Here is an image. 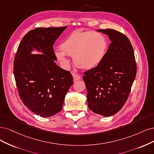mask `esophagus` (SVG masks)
I'll return each mask as SVG.
<instances>
[{"mask_svg": "<svg viewBox=\"0 0 154 154\" xmlns=\"http://www.w3.org/2000/svg\"><path fill=\"white\" fill-rule=\"evenodd\" d=\"M72 75H73V81H74V82L76 81H79V80H80V79H81V76L79 75H78V74L73 73V74H72Z\"/></svg>", "mask_w": 154, "mask_h": 154, "instance_id": "esophagus-1", "label": "esophagus"}]
</instances>
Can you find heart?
Instances as JSON below:
<instances>
[{
  "instance_id": "b5f03b06",
  "label": "heart",
  "mask_w": 154,
  "mask_h": 154,
  "mask_svg": "<svg viewBox=\"0 0 154 154\" xmlns=\"http://www.w3.org/2000/svg\"><path fill=\"white\" fill-rule=\"evenodd\" d=\"M107 41L103 34L93 32H76L69 36L60 48L56 51V56L63 65L68 66L69 60L66 55L73 56V63L82 69L90 70L97 66L107 52Z\"/></svg>"
}]
</instances>
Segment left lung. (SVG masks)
Listing matches in <instances>:
<instances>
[{
    "instance_id": "left-lung-1",
    "label": "left lung",
    "mask_w": 154,
    "mask_h": 154,
    "mask_svg": "<svg viewBox=\"0 0 154 154\" xmlns=\"http://www.w3.org/2000/svg\"><path fill=\"white\" fill-rule=\"evenodd\" d=\"M106 34L111 43L103 61L84 72L90 109L111 116L120 111L129 95L136 75L134 52L128 38L111 29H98Z\"/></svg>"
}]
</instances>
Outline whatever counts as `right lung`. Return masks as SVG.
<instances>
[{
    "instance_id": "obj_1",
    "label": "right lung",
    "mask_w": 154,
    "mask_h": 154,
    "mask_svg": "<svg viewBox=\"0 0 154 154\" xmlns=\"http://www.w3.org/2000/svg\"><path fill=\"white\" fill-rule=\"evenodd\" d=\"M63 27H39L28 32L20 43L14 60V76L20 97L36 115L50 117L61 111L72 85L70 72L58 66L54 42ZM36 51L42 54H32Z\"/></svg>"
}]
</instances>
